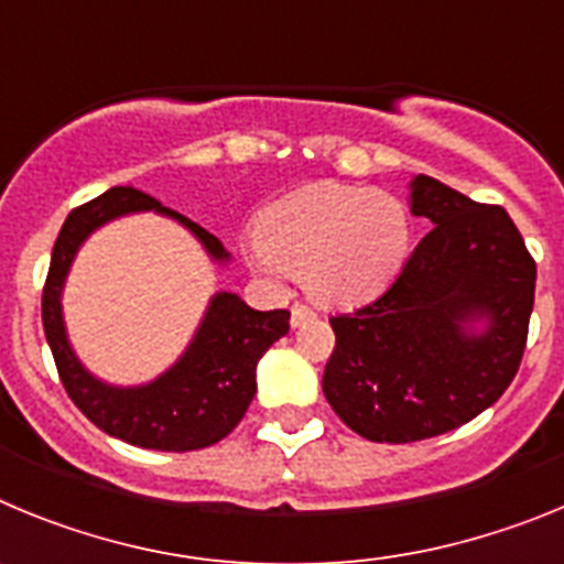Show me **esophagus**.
<instances>
[{"instance_id":"esophagus-1","label":"esophagus","mask_w":564,"mask_h":564,"mask_svg":"<svg viewBox=\"0 0 564 564\" xmlns=\"http://www.w3.org/2000/svg\"><path fill=\"white\" fill-rule=\"evenodd\" d=\"M313 318H316V313H313L307 305H302V302H296V305L291 307V325L293 327L307 325V322H313Z\"/></svg>"}]
</instances>
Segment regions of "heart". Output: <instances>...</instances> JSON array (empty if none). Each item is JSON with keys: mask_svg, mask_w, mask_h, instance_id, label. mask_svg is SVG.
Wrapping results in <instances>:
<instances>
[{"mask_svg": "<svg viewBox=\"0 0 564 564\" xmlns=\"http://www.w3.org/2000/svg\"><path fill=\"white\" fill-rule=\"evenodd\" d=\"M410 237V214L392 194L313 183L262 212L248 262L271 279L305 273L318 299L356 305L395 276Z\"/></svg>", "mask_w": 564, "mask_h": 564, "instance_id": "obj_1", "label": "heart"}]
</instances>
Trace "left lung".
Wrapping results in <instances>:
<instances>
[{"label": "left lung", "instance_id": "1", "mask_svg": "<svg viewBox=\"0 0 564 564\" xmlns=\"http://www.w3.org/2000/svg\"><path fill=\"white\" fill-rule=\"evenodd\" d=\"M410 206L432 231L387 291L333 316L322 390L352 432L412 443L452 432L514 381L534 311L536 262L502 206L417 174Z\"/></svg>", "mask_w": 564, "mask_h": 564}]
</instances>
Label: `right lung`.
Here are the masks:
<instances>
[{"label": "right lung", "mask_w": 564, "mask_h": 564, "mask_svg": "<svg viewBox=\"0 0 564 564\" xmlns=\"http://www.w3.org/2000/svg\"><path fill=\"white\" fill-rule=\"evenodd\" d=\"M134 212H158L186 226L214 262L231 253L206 228L132 186H115L96 200L73 208L58 231L42 293V322L58 378L78 410L112 437L161 452L206 449L242 421L257 392V364L291 327L288 311H253L237 293H214L192 344L163 376L141 387L98 381L67 341L62 291L69 265L89 234Z\"/></svg>", "instance_id": "add662e5"}]
</instances>
